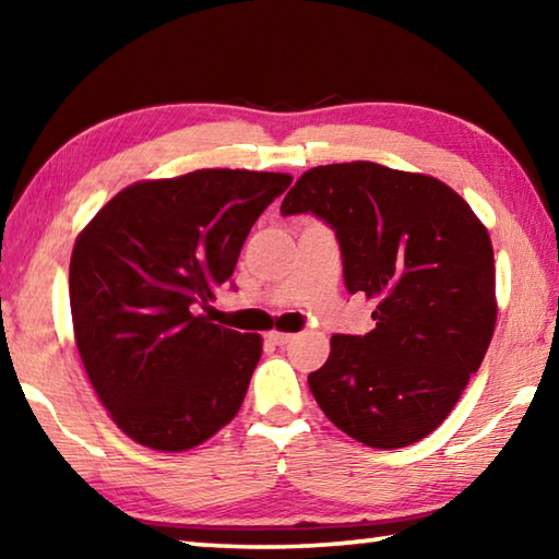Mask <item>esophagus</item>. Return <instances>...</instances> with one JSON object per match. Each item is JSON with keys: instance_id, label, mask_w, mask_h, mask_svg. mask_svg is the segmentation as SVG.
<instances>
[{"instance_id": "esophagus-1", "label": "esophagus", "mask_w": 559, "mask_h": 559, "mask_svg": "<svg viewBox=\"0 0 559 559\" xmlns=\"http://www.w3.org/2000/svg\"><path fill=\"white\" fill-rule=\"evenodd\" d=\"M273 345H278V347H283V345H288L293 337L296 335H290V333H278V330H271V333L266 335Z\"/></svg>"}]
</instances>
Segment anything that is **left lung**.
Wrapping results in <instances>:
<instances>
[{"mask_svg": "<svg viewBox=\"0 0 559 559\" xmlns=\"http://www.w3.org/2000/svg\"><path fill=\"white\" fill-rule=\"evenodd\" d=\"M281 214L335 231L349 293L377 298L367 335H333L308 374L320 409L347 437L402 449L447 419L496 328L493 246L439 179L374 163L313 167Z\"/></svg>", "mask_w": 559, "mask_h": 559, "instance_id": "1", "label": "left lung"}]
</instances>
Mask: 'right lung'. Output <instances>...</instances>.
<instances>
[{
	"label": "right lung",
	"mask_w": 559,
	"mask_h": 559,
	"mask_svg": "<svg viewBox=\"0 0 559 559\" xmlns=\"http://www.w3.org/2000/svg\"><path fill=\"white\" fill-rule=\"evenodd\" d=\"M290 182L249 169L135 182L75 239V345L93 390L130 439L185 451L239 412L261 337L214 325L197 308H210L251 226Z\"/></svg>",
	"instance_id": "add662e5"
}]
</instances>
